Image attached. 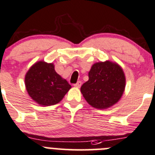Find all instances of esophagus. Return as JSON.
Segmentation results:
<instances>
[{"label":"esophagus","instance_id":"obj_1","mask_svg":"<svg viewBox=\"0 0 155 155\" xmlns=\"http://www.w3.org/2000/svg\"><path fill=\"white\" fill-rule=\"evenodd\" d=\"M81 85H82V82L81 81H78L76 84H74V86L76 87V88H80Z\"/></svg>","mask_w":155,"mask_h":155}]
</instances>
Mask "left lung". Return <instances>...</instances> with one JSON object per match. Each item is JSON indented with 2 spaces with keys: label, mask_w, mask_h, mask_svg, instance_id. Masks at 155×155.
Instances as JSON below:
<instances>
[{
  "label": "left lung",
  "mask_w": 155,
  "mask_h": 155,
  "mask_svg": "<svg viewBox=\"0 0 155 155\" xmlns=\"http://www.w3.org/2000/svg\"><path fill=\"white\" fill-rule=\"evenodd\" d=\"M125 86L126 77L120 66L107 61L93 64L81 92L93 107L106 109L119 101Z\"/></svg>",
  "instance_id": "obj_1"
}]
</instances>
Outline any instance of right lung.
Returning <instances> with one entry per match:
<instances>
[{
  "label": "right lung",
  "mask_w": 155,
  "mask_h": 155,
  "mask_svg": "<svg viewBox=\"0 0 155 155\" xmlns=\"http://www.w3.org/2000/svg\"><path fill=\"white\" fill-rule=\"evenodd\" d=\"M28 95L42 106L59 103L71 85L56 73L53 64L38 61L30 67L25 76Z\"/></svg>",
  "instance_id": "add662e5"
}]
</instances>
